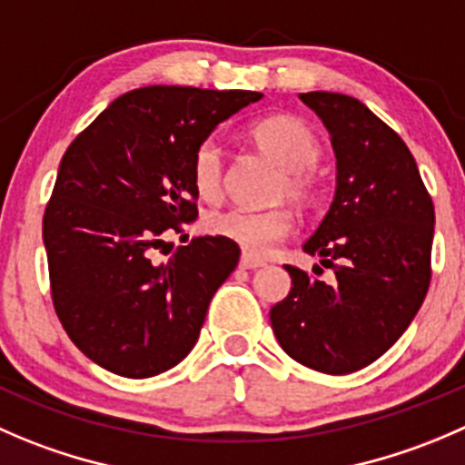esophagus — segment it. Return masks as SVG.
Wrapping results in <instances>:
<instances>
[{
  "mask_svg": "<svg viewBox=\"0 0 465 465\" xmlns=\"http://www.w3.org/2000/svg\"><path fill=\"white\" fill-rule=\"evenodd\" d=\"M263 265H265L263 259H256V256H250V254H245V252H242V256H241V268L242 270H256V268H263Z\"/></svg>",
  "mask_w": 465,
  "mask_h": 465,
  "instance_id": "obj_1",
  "label": "esophagus"
}]
</instances>
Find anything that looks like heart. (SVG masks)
<instances>
[{
    "mask_svg": "<svg viewBox=\"0 0 465 465\" xmlns=\"http://www.w3.org/2000/svg\"><path fill=\"white\" fill-rule=\"evenodd\" d=\"M250 138L261 154L283 170L279 197H291L300 204H309L315 197V182L309 174L320 156V143L306 123L292 115H270L250 127ZM193 186L204 200H218L224 186V165L220 145L209 138L200 143L193 154ZM206 232L236 242L245 254L268 256L286 241L295 229L291 211H215L206 218Z\"/></svg>",
    "mask_w": 465,
    "mask_h": 465,
    "instance_id": "b5f03b06",
    "label": "heart"
}]
</instances>
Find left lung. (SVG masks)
Listing matches in <instances>:
<instances>
[{
    "instance_id": "obj_1",
    "label": "left lung",
    "mask_w": 465,
    "mask_h": 465,
    "mask_svg": "<svg viewBox=\"0 0 465 465\" xmlns=\"http://www.w3.org/2000/svg\"><path fill=\"white\" fill-rule=\"evenodd\" d=\"M300 99L336 154L333 202L304 252L322 256L336 282L286 265L292 288L270 322L297 363L347 375L377 361L416 318L431 279L434 204L409 147L366 104L324 90Z\"/></svg>"
}]
</instances>
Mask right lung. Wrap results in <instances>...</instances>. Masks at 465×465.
Segmentation results:
<instances>
[{"label": "right lung", "instance_id": "right-lung-1", "mask_svg": "<svg viewBox=\"0 0 465 465\" xmlns=\"http://www.w3.org/2000/svg\"><path fill=\"white\" fill-rule=\"evenodd\" d=\"M261 97L147 85L115 99L67 147L43 241L54 309L90 361L145 380L195 347L211 297L241 250L227 238L202 236L165 261L156 252L170 245L165 233H182L197 218V145Z\"/></svg>", "mask_w": 465, "mask_h": 465}]
</instances>
